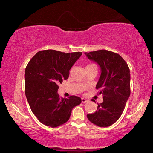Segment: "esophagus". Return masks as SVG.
Here are the masks:
<instances>
[{
  "instance_id": "1",
  "label": "esophagus",
  "mask_w": 153,
  "mask_h": 153,
  "mask_svg": "<svg viewBox=\"0 0 153 153\" xmlns=\"http://www.w3.org/2000/svg\"><path fill=\"white\" fill-rule=\"evenodd\" d=\"M87 101H88V100L85 99V98H82V102L83 103H85V102H87Z\"/></svg>"
}]
</instances>
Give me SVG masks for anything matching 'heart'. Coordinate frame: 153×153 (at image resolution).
<instances>
[{
    "label": "heart",
    "instance_id": "b5f03b06",
    "mask_svg": "<svg viewBox=\"0 0 153 153\" xmlns=\"http://www.w3.org/2000/svg\"><path fill=\"white\" fill-rule=\"evenodd\" d=\"M89 65H90V64H89Z\"/></svg>",
    "mask_w": 153,
    "mask_h": 153
}]
</instances>
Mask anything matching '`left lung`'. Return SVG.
<instances>
[{"label":"left lung","instance_id":"1","mask_svg":"<svg viewBox=\"0 0 153 153\" xmlns=\"http://www.w3.org/2000/svg\"><path fill=\"white\" fill-rule=\"evenodd\" d=\"M101 69L96 89L103 95L97 111L87 115L89 121L99 127H108L118 120L130 95V72L126 62L118 54L106 50L85 53Z\"/></svg>","mask_w":153,"mask_h":153}]
</instances>
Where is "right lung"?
Returning a JSON list of instances; mask_svg holds the SVG:
<instances>
[{
	"label": "right lung",
	"mask_w": 153,
	"mask_h": 153,
	"mask_svg": "<svg viewBox=\"0 0 153 153\" xmlns=\"http://www.w3.org/2000/svg\"><path fill=\"white\" fill-rule=\"evenodd\" d=\"M82 54L81 52L41 51L25 68V96L32 112L44 125L56 128L64 124L73 108L82 102L79 97L64 99L57 92L58 85L68 78L70 70Z\"/></svg>",
	"instance_id": "1"
}]
</instances>
